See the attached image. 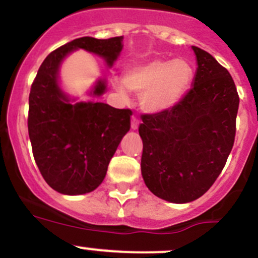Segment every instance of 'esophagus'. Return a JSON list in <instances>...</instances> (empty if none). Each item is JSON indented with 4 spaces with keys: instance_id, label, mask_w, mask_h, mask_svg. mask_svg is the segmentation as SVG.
<instances>
[{
    "instance_id": "1",
    "label": "esophagus",
    "mask_w": 258,
    "mask_h": 258,
    "mask_svg": "<svg viewBox=\"0 0 258 258\" xmlns=\"http://www.w3.org/2000/svg\"><path fill=\"white\" fill-rule=\"evenodd\" d=\"M139 126H140V119L137 118V117L132 116L131 117V128L135 131V130L139 128Z\"/></svg>"
}]
</instances>
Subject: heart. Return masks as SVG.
<instances>
[{
	"label": "heart",
	"mask_w": 258,
	"mask_h": 258,
	"mask_svg": "<svg viewBox=\"0 0 258 258\" xmlns=\"http://www.w3.org/2000/svg\"><path fill=\"white\" fill-rule=\"evenodd\" d=\"M194 79L192 66L182 58L153 59L127 69L123 81L112 85L122 100H128V90L140 95V105L147 113H162L177 106Z\"/></svg>",
	"instance_id": "obj_1"
}]
</instances>
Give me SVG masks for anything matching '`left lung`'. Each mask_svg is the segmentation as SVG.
Instances as JSON below:
<instances>
[{"instance_id":"1","label":"left lung","mask_w":258,"mask_h":258,"mask_svg":"<svg viewBox=\"0 0 258 258\" xmlns=\"http://www.w3.org/2000/svg\"><path fill=\"white\" fill-rule=\"evenodd\" d=\"M197 69L192 88L177 106L144 114L141 172L155 196L187 204L200 199L220 176L232 150L238 98L230 72L192 46Z\"/></svg>"}]
</instances>
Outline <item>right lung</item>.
Segmentation results:
<instances>
[{
  "instance_id": "1",
  "label": "right lung",
  "mask_w": 258,
  "mask_h": 258,
  "mask_svg": "<svg viewBox=\"0 0 258 258\" xmlns=\"http://www.w3.org/2000/svg\"><path fill=\"white\" fill-rule=\"evenodd\" d=\"M123 36L98 40L81 37L48 54L38 69L28 98V135L33 157L48 186L69 196L92 192L105 179L108 163L130 131V110L103 102L77 101L59 81L62 63L72 52L85 49L113 66L123 48ZM107 91L98 79L88 96Z\"/></svg>"
}]
</instances>
